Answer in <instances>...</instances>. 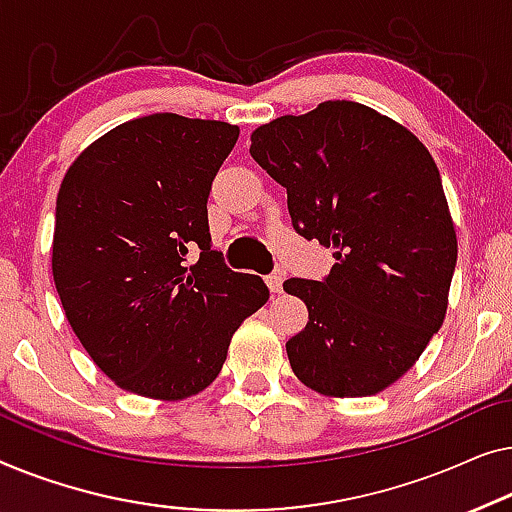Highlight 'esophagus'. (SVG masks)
Segmentation results:
<instances>
[{"mask_svg":"<svg viewBox=\"0 0 512 512\" xmlns=\"http://www.w3.org/2000/svg\"><path fill=\"white\" fill-rule=\"evenodd\" d=\"M266 285H269V290L273 294L283 292V273H271V276H266Z\"/></svg>","mask_w":512,"mask_h":512,"instance_id":"1","label":"esophagus"}]
</instances>
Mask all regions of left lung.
Listing matches in <instances>:
<instances>
[{"mask_svg": "<svg viewBox=\"0 0 512 512\" xmlns=\"http://www.w3.org/2000/svg\"><path fill=\"white\" fill-rule=\"evenodd\" d=\"M250 141L287 190L297 234L336 259L325 280L283 283L308 308L285 345L294 376L336 399L387 390L448 311L457 234L434 157L397 120L345 99L280 115Z\"/></svg>", "mask_w": 512, "mask_h": 512, "instance_id": "obj_1", "label": "left lung"}]
</instances>
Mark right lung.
Returning a JSON list of instances; mask_svg holds the SVG:
<instances>
[{
  "instance_id": "add662e5",
  "label": "right lung",
  "mask_w": 512,
  "mask_h": 512,
  "mask_svg": "<svg viewBox=\"0 0 512 512\" xmlns=\"http://www.w3.org/2000/svg\"><path fill=\"white\" fill-rule=\"evenodd\" d=\"M239 127L153 113L71 162L57 192L53 280L71 329L122 390L183 401L218 378L264 280L211 250L206 201ZM200 259L184 266L186 250Z\"/></svg>"
}]
</instances>
